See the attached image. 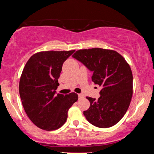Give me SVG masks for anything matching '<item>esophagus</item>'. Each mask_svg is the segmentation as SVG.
<instances>
[{
	"label": "esophagus",
	"instance_id": "1",
	"mask_svg": "<svg viewBox=\"0 0 154 154\" xmlns=\"http://www.w3.org/2000/svg\"><path fill=\"white\" fill-rule=\"evenodd\" d=\"M78 96H79V98H82L83 97V95L82 94H78Z\"/></svg>",
	"mask_w": 154,
	"mask_h": 154
}]
</instances>
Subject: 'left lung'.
Segmentation results:
<instances>
[{"label": "left lung", "mask_w": 154, "mask_h": 154, "mask_svg": "<svg viewBox=\"0 0 154 154\" xmlns=\"http://www.w3.org/2000/svg\"><path fill=\"white\" fill-rule=\"evenodd\" d=\"M72 58L93 72L92 82L102 87L97 100L86 97L90 108L83 111L87 120L98 128H109L123 118L132 96V73L123 56L101 48L80 49Z\"/></svg>", "instance_id": "8db88e82"}]
</instances>
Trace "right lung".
Returning a JSON list of instances; mask_svg holds the SVG:
<instances>
[{
    "label": "right lung",
    "mask_w": 154,
    "mask_h": 154,
    "mask_svg": "<svg viewBox=\"0 0 154 154\" xmlns=\"http://www.w3.org/2000/svg\"><path fill=\"white\" fill-rule=\"evenodd\" d=\"M71 51H41L30 57L20 77V96L32 123L45 130L58 129L66 122L68 111L78 100L77 94H56L58 78Z\"/></svg>",
    "instance_id": "1"
}]
</instances>
